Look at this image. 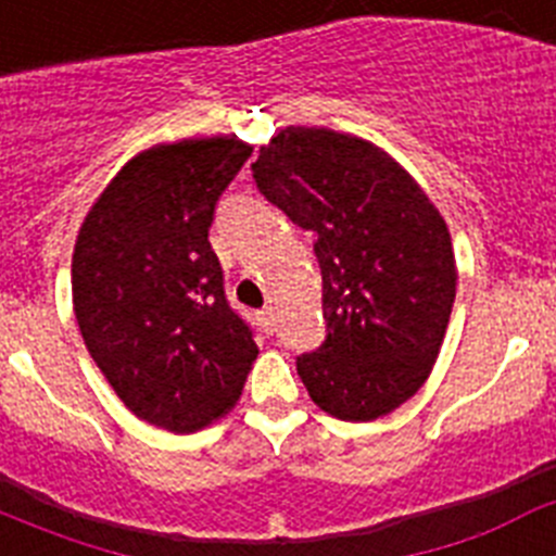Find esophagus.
I'll return each mask as SVG.
<instances>
[{
    "mask_svg": "<svg viewBox=\"0 0 556 556\" xmlns=\"http://www.w3.org/2000/svg\"><path fill=\"white\" fill-rule=\"evenodd\" d=\"M258 320H262L264 331H267V333L275 331V314H273V308H264V312L258 314Z\"/></svg>",
    "mask_w": 556,
    "mask_h": 556,
    "instance_id": "34e87169",
    "label": "esophagus"
}]
</instances>
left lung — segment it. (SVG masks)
Listing matches in <instances>:
<instances>
[{"instance_id":"8db88e82","label":"left lung","mask_w":556,"mask_h":556,"mask_svg":"<svg viewBox=\"0 0 556 556\" xmlns=\"http://www.w3.org/2000/svg\"><path fill=\"white\" fill-rule=\"evenodd\" d=\"M250 169L317 236L326 342L298 356L308 395L339 420L390 415L429 378L454 308L440 211L387 152L328 127H287Z\"/></svg>"}]
</instances>
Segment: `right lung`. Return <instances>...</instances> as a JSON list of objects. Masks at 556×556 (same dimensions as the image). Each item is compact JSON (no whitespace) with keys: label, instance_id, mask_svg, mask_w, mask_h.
Segmentation results:
<instances>
[{"label":"right lung","instance_id":"add662e5","mask_svg":"<svg viewBox=\"0 0 556 556\" xmlns=\"http://www.w3.org/2000/svg\"><path fill=\"white\" fill-rule=\"evenodd\" d=\"M250 152L239 139L141 152L88 211L72 255L88 353L132 415L175 434L223 417L258 353L208 242L219 198Z\"/></svg>","mask_w":556,"mask_h":556}]
</instances>
